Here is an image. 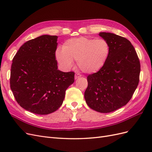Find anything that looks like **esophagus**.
I'll return each mask as SVG.
<instances>
[{"label": "esophagus", "mask_w": 152, "mask_h": 152, "mask_svg": "<svg viewBox=\"0 0 152 152\" xmlns=\"http://www.w3.org/2000/svg\"><path fill=\"white\" fill-rule=\"evenodd\" d=\"M80 77H81V75L79 74V73H75V79H79V78H80Z\"/></svg>", "instance_id": "obj_1"}]
</instances>
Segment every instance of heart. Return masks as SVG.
Here are the masks:
<instances>
[{
  "label": "heart",
  "instance_id": "1",
  "mask_svg": "<svg viewBox=\"0 0 152 152\" xmlns=\"http://www.w3.org/2000/svg\"><path fill=\"white\" fill-rule=\"evenodd\" d=\"M110 50L111 47L107 40L82 37L65 41L62 50H57L56 57L59 63L66 69L71 68L73 61H77L81 71L94 73L104 66Z\"/></svg>",
  "mask_w": 152,
  "mask_h": 152
}]
</instances>
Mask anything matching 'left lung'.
I'll return each instance as SVG.
<instances>
[{
  "label": "left lung",
  "instance_id": "1",
  "mask_svg": "<svg viewBox=\"0 0 152 152\" xmlns=\"http://www.w3.org/2000/svg\"><path fill=\"white\" fill-rule=\"evenodd\" d=\"M111 50L104 66L87 77L84 93L86 103L95 111L110 113L126 105L140 80V62L134 48L123 37L100 32Z\"/></svg>",
  "mask_w": 152,
  "mask_h": 152
}]
</instances>
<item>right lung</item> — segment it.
I'll list each match as a JSON object with an SVG mask.
<instances>
[{
  "mask_svg": "<svg viewBox=\"0 0 152 152\" xmlns=\"http://www.w3.org/2000/svg\"><path fill=\"white\" fill-rule=\"evenodd\" d=\"M56 35H44L23 44L12 59L10 87L18 103L28 111L48 115L61 107L74 82L73 72L58 70Z\"/></svg>",
  "mask_w": 152,
  "mask_h": 152,
  "instance_id": "obj_1",
  "label": "right lung"
}]
</instances>
